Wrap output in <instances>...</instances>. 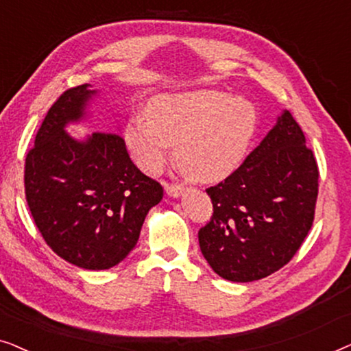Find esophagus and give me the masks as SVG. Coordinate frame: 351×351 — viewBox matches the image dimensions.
Wrapping results in <instances>:
<instances>
[{
	"label": "esophagus",
	"mask_w": 351,
	"mask_h": 351,
	"mask_svg": "<svg viewBox=\"0 0 351 351\" xmlns=\"http://www.w3.org/2000/svg\"><path fill=\"white\" fill-rule=\"evenodd\" d=\"M166 191L169 196H180L182 191H184V185L179 184H166Z\"/></svg>",
	"instance_id": "1"
}]
</instances>
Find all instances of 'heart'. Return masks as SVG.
I'll return each mask as SVG.
<instances>
[{"label": "heart", "instance_id": "heart-1", "mask_svg": "<svg viewBox=\"0 0 351 351\" xmlns=\"http://www.w3.org/2000/svg\"><path fill=\"white\" fill-rule=\"evenodd\" d=\"M254 131L256 112L247 100L196 90L153 99L148 118H132L124 137L147 172L160 171L177 143L176 160L186 174L219 180L243 161Z\"/></svg>", "mask_w": 351, "mask_h": 351}]
</instances>
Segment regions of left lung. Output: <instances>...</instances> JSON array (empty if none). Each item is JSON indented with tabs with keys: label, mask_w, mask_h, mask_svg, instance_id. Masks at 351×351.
Instances as JSON below:
<instances>
[{
	"label": "left lung",
	"mask_w": 351,
	"mask_h": 351,
	"mask_svg": "<svg viewBox=\"0 0 351 351\" xmlns=\"http://www.w3.org/2000/svg\"><path fill=\"white\" fill-rule=\"evenodd\" d=\"M305 143L285 112L238 169L206 189L214 213L199 228V247L223 280H262L300 249L313 225L319 177Z\"/></svg>",
	"instance_id": "8db88e82"
}]
</instances>
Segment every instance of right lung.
<instances>
[{"mask_svg": "<svg viewBox=\"0 0 351 351\" xmlns=\"http://www.w3.org/2000/svg\"><path fill=\"white\" fill-rule=\"evenodd\" d=\"M93 94L81 84L52 104L27 153L23 185L47 246L76 267L107 270L136 246L162 186L134 165L119 134L94 131L78 142L64 131Z\"/></svg>", "mask_w": 351, "mask_h": 351, "instance_id": "obj_1", "label": "right lung"}]
</instances>
